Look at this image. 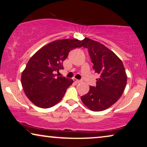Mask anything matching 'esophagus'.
I'll return each mask as SVG.
<instances>
[{
	"label": "esophagus",
	"mask_w": 147,
	"mask_h": 147,
	"mask_svg": "<svg viewBox=\"0 0 147 147\" xmlns=\"http://www.w3.org/2000/svg\"><path fill=\"white\" fill-rule=\"evenodd\" d=\"M73 80H74V82H75V83H76V84H78V83H80V82H81V81H80V80H77V79H76V78H74Z\"/></svg>",
	"instance_id": "34e87169"
}]
</instances>
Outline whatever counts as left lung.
<instances>
[{"instance_id":"8db88e82","label":"left lung","mask_w":147,"mask_h":147,"mask_svg":"<svg viewBox=\"0 0 147 147\" xmlns=\"http://www.w3.org/2000/svg\"><path fill=\"white\" fill-rule=\"evenodd\" d=\"M83 47L88 49L93 69L99 78L95 87L90 86L89 92L81 96V100L92 111H102L121 97L127 76L120 58L103 44L86 37Z\"/></svg>"}]
</instances>
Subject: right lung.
Instances as JSON below:
<instances>
[{"label": "right lung", "instance_id": "1", "mask_svg": "<svg viewBox=\"0 0 147 147\" xmlns=\"http://www.w3.org/2000/svg\"><path fill=\"white\" fill-rule=\"evenodd\" d=\"M84 40L60 39L43 46L31 57L22 72L24 92L32 103L42 108L57 104L74 81L55 73L63 69V61L73 49L81 47Z\"/></svg>", "mask_w": 147, "mask_h": 147}]
</instances>
